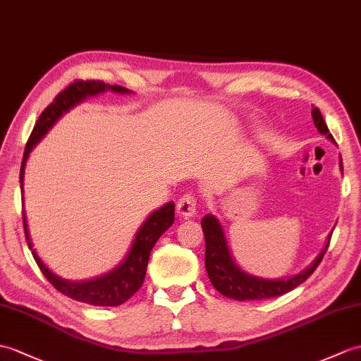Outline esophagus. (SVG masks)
I'll list each match as a JSON object with an SVG mask.
<instances>
[{"label": "esophagus", "mask_w": 361, "mask_h": 361, "mask_svg": "<svg viewBox=\"0 0 361 361\" xmlns=\"http://www.w3.org/2000/svg\"><path fill=\"white\" fill-rule=\"evenodd\" d=\"M177 212L178 215L184 216V219H189V216L195 215L197 212V200L192 194H184L178 200L177 203Z\"/></svg>", "instance_id": "esophagus-1"}]
</instances>
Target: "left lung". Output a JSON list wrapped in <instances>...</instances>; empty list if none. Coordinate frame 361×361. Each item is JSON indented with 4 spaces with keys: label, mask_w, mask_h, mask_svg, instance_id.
Wrapping results in <instances>:
<instances>
[{
    "label": "left lung",
    "mask_w": 361,
    "mask_h": 361,
    "mask_svg": "<svg viewBox=\"0 0 361 361\" xmlns=\"http://www.w3.org/2000/svg\"><path fill=\"white\" fill-rule=\"evenodd\" d=\"M312 120L317 130L326 135L331 141H335L331 135V132L326 126L322 112L317 107L312 109ZM340 171H343L341 157H340ZM201 228L204 232L206 240V255H204V266L209 279H211L212 286L220 292L221 295L246 301V300H266L272 297H280L283 294H288L289 290L295 289L301 283L306 281L312 272L317 269V266L320 264L323 259V255L329 247V241L332 237V232L326 240V245L320 254L317 255L314 262L309 264L305 271L300 274L290 276L286 280H266L259 279V276H254L247 272H245L238 267V264L233 262L231 255V250L226 243V237L221 229V224L219 219H215L214 215H206L201 220Z\"/></svg>",
    "instance_id": "8db88e82"
}]
</instances>
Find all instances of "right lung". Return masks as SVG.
I'll return each instance as SVG.
<instances>
[{
	"instance_id": "obj_1",
	"label": "right lung",
	"mask_w": 361,
	"mask_h": 361,
	"mask_svg": "<svg viewBox=\"0 0 361 361\" xmlns=\"http://www.w3.org/2000/svg\"><path fill=\"white\" fill-rule=\"evenodd\" d=\"M106 90L118 92V94H130L129 89L121 86H111L99 80H77L71 82L64 90L55 97V99L50 103L43 112H41L39 118L33 128L30 137L27 140L26 150H24L21 171H20V183H21V195H23V181H24V167H26L27 157L33 146L43 138L47 130L52 128L56 120L73 106L85 102L87 97H94L98 94H103ZM175 220V204L167 203L158 211L152 212L147 220L141 224L138 229L135 240H133L129 254L126 255L123 262L115 267L114 271L107 272L98 279L87 280V281H69L58 276L49 267L41 262V258L33 249L32 240L27 229V219L26 214L23 211V226L24 233H26V240L29 249L32 250V255L35 258L38 267L43 272V275L50 281V284L58 290L69 297L72 300L81 301V303L94 305V306H120L124 301H128L135 292L141 288L142 281H145L147 262L150 250L155 246L157 240L161 237V233L167 231L172 226Z\"/></svg>"
}]
</instances>
